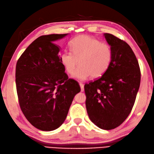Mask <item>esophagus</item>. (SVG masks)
Segmentation results:
<instances>
[{"mask_svg":"<svg viewBox=\"0 0 154 154\" xmlns=\"http://www.w3.org/2000/svg\"><path fill=\"white\" fill-rule=\"evenodd\" d=\"M79 85H80V88H81V91L83 92L84 91H85V88H84V85L82 83L79 82Z\"/></svg>","mask_w":154,"mask_h":154,"instance_id":"1","label":"esophagus"}]
</instances>
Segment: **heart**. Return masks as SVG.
Wrapping results in <instances>:
<instances>
[{
    "label": "heart",
    "mask_w": 154,
    "mask_h": 154,
    "mask_svg": "<svg viewBox=\"0 0 154 154\" xmlns=\"http://www.w3.org/2000/svg\"><path fill=\"white\" fill-rule=\"evenodd\" d=\"M72 52L61 55V63L68 74H72L79 63L80 66L73 78L85 80L90 77L98 78L109 69L112 59L111 46L89 35H79L69 42Z\"/></svg>",
    "instance_id": "b5f03b06"
}]
</instances>
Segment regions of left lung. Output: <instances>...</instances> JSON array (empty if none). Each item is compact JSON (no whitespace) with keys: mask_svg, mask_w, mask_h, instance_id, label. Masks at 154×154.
I'll return each instance as SVG.
<instances>
[{"mask_svg":"<svg viewBox=\"0 0 154 154\" xmlns=\"http://www.w3.org/2000/svg\"><path fill=\"white\" fill-rule=\"evenodd\" d=\"M112 59L102 76L85 85L90 119L102 129L119 126L131 112L140 86L138 61L131 47L112 34L104 33Z\"/></svg>","mask_w":154,"mask_h":154,"instance_id":"8db88e82","label":"left lung"}]
</instances>
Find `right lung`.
<instances>
[{"label":"right lung","instance_id":"obj_1","mask_svg":"<svg viewBox=\"0 0 154 154\" xmlns=\"http://www.w3.org/2000/svg\"><path fill=\"white\" fill-rule=\"evenodd\" d=\"M67 34L39 37L28 46L16 65L15 81L19 105L32 125L50 131L64 122L78 83L68 79L61 63L59 45L54 42Z\"/></svg>","mask_w":154,"mask_h":154}]
</instances>
